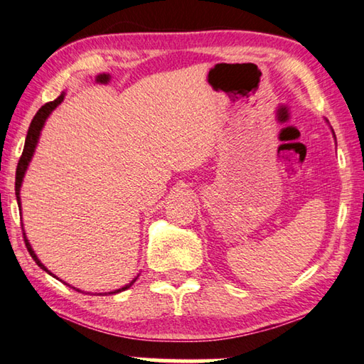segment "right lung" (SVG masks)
I'll return each instance as SVG.
<instances>
[{"label": "right lung", "mask_w": 364, "mask_h": 364, "mask_svg": "<svg viewBox=\"0 0 364 364\" xmlns=\"http://www.w3.org/2000/svg\"><path fill=\"white\" fill-rule=\"evenodd\" d=\"M63 98H65V93H61L60 97L57 98V100H53V101H50V102H46V105L39 109V111L36 112V115H34L33 117V120H31V123H30V128H28V133H26V139H25V147H23V152H22V156H20V160H18V164H17V171H16V196H17V203H18V209H20V187H22V181H23V176H25V171H26V168H28V164H30V160H31V156H33V152H34V149H36V144H38V139H39V133H41V129H43V127H44V122H46V119L49 117V114L53 111L55 107H57L61 101H63ZM22 231H23V226H22ZM23 241H25V245H26V249H28V252H30V255H31V258L34 259V262H36V264L41 267V269H44L46 272H49V274H52L49 269H47V267L39 262L38 259V257H36V253L33 252V249H31V245H30V242H28V239H26V236H25V232H23ZM53 276V274H52ZM55 277V276H53ZM136 282V279L133 280V282H129L128 285H125V287H122V289H119V290H115V291H109V294H114V293H120V291H123V290H127V289H129V287H132L133 284ZM68 285V284H66ZM74 289V287H73ZM74 290H77V289H74ZM77 291H80V290H77ZM101 294V293H100ZM106 294V293H105Z\"/></svg>", "instance_id": "add662e5"}]
</instances>
